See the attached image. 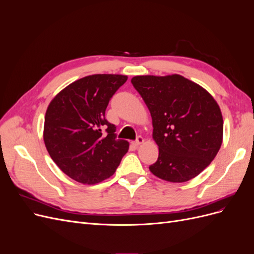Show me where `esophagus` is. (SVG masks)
Masks as SVG:
<instances>
[{
  "mask_svg": "<svg viewBox=\"0 0 254 254\" xmlns=\"http://www.w3.org/2000/svg\"><path fill=\"white\" fill-rule=\"evenodd\" d=\"M144 143V139L142 136H137L136 137V140L134 141V142H132V144L134 145V146H140V145H142Z\"/></svg>",
  "mask_w": 254,
  "mask_h": 254,
  "instance_id": "34e87169",
  "label": "esophagus"
}]
</instances>
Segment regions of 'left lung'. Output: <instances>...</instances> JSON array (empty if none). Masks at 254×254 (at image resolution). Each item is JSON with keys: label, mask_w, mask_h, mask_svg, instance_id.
<instances>
[{"label": "left lung", "mask_w": 254, "mask_h": 254, "mask_svg": "<svg viewBox=\"0 0 254 254\" xmlns=\"http://www.w3.org/2000/svg\"><path fill=\"white\" fill-rule=\"evenodd\" d=\"M152 119V139L159 146L157 162L149 171L174 183L195 178L216 157L222 143L224 121L217 102L179 74L134 76Z\"/></svg>", "instance_id": "left-lung-1"}]
</instances>
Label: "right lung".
<instances>
[{
	"instance_id": "add662e5",
	"label": "right lung",
	"mask_w": 254,
	"mask_h": 254,
	"mask_svg": "<svg viewBox=\"0 0 254 254\" xmlns=\"http://www.w3.org/2000/svg\"><path fill=\"white\" fill-rule=\"evenodd\" d=\"M126 75L94 74L68 84L52 99L44 118L43 140L51 158L73 180L95 184L108 179L128 151L105 119L110 98Z\"/></svg>"
}]
</instances>
